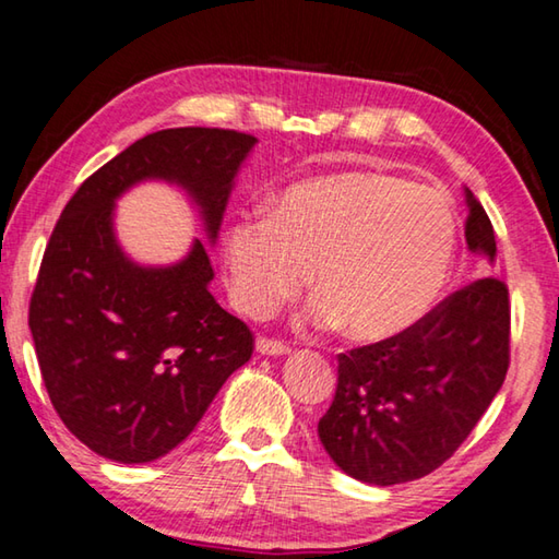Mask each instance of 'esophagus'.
I'll return each mask as SVG.
<instances>
[{
    "instance_id": "1",
    "label": "esophagus",
    "mask_w": 559,
    "mask_h": 559,
    "mask_svg": "<svg viewBox=\"0 0 559 559\" xmlns=\"http://www.w3.org/2000/svg\"><path fill=\"white\" fill-rule=\"evenodd\" d=\"M257 353L261 355H273V357H281V355H288L290 349L281 343V340H269V337H259L257 340Z\"/></svg>"
}]
</instances>
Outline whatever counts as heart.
Here are the masks:
<instances>
[{
    "mask_svg": "<svg viewBox=\"0 0 559 559\" xmlns=\"http://www.w3.org/2000/svg\"><path fill=\"white\" fill-rule=\"evenodd\" d=\"M447 189L384 173L302 179L234 222L222 263L234 306L271 318L308 283L318 318L349 343H377L429 313L456 259Z\"/></svg>",
    "mask_w": 559,
    "mask_h": 559,
    "instance_id": "obj_1",
    "label": "heart"
}]
</instances>
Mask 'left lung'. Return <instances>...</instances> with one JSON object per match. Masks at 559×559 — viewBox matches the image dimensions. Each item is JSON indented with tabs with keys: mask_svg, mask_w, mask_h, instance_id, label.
I'll list each match as a JSON object with an SVG mask.
<instances>
[{
	"mask_svg": "<svg viewBox=\"0 0 559 559\" xmlns=\"http://www.w3.org/2000/svg\"><path fill=\"white\" fill-rule=\"evenodd\" d=\"M466 243L496 259L488 214L463 187ZM510 302L503 281L478 278L412 328L337 355V386L318 439L340 471L396 486L453 456L506 382Z\"/></svg>",
	"mask_w": 559,
	"mask_h": 559,
	"instance_id": "8db88e82",
	"label": "left lung"
}]
</instances>
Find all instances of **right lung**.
Segmentation results:
<instances>
[{
    "mask_svg": "<svg viewBox=\"0 0 559 559\" xmlns=\"http://www.w3.org/2000/svg\"><path fill=\"white\" fill-rule=\"evenodd\" d=\"M257 143L224 128L150 132L93 173L61 212L29 328L56 414L103 459L150 463L179 447L253 353L251 330L210 293L204 243L194 239L173 266H140L120 249L112 206L138 182L163 179L202 206L216 241L234 177Z\"/></svg>",
    "mask_w": 559,
    "mask_h": 559,
    "instance_id": "obj_1",
    "label": "right lung"
}]
</instances>
